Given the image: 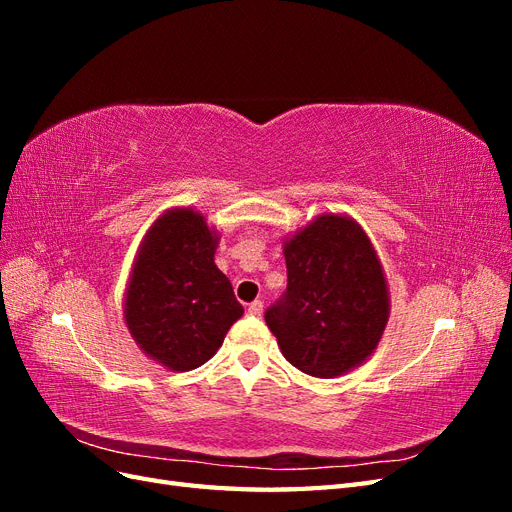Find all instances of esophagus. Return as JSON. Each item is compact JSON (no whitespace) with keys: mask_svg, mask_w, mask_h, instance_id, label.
<instances>
[{"mask_svg":"<svg viewBox=\"0 0 512 512\" xmlns=\"http://www.w3.org/2000/svg\"><path fill=\"white\" fill-rule=\"evenodd\" d=\"M262 301H254V303H250L247 305V314H252V316H260L262 314Z\"/></svg>","mask_w":512,"mask_h":512,"instance_id":"1","label":"esophagus"}]
</instances>
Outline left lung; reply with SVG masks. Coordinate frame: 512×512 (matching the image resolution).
Segmentation results:
<instances>
[{"mask_svg":"<svg viewBox=\"0 0 512 512\" xmlns=\"http://www.w3.org/2000/svg\"><path fill=\"white\" fill-rule=\"evenodd\" d=\"M288 288L267 309L286 361L314 378H337L378 348L391 314L376 247L346 213H322L284 239Z\"/></svg>","mask_w":512,"mask_h":512,"instance_id":"left-lung-1","label":"left lung"}]
</instances>
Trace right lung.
<instances>
[{"instance_id": "1", "label": "right lung", "mask_w": 512, "mask_h": 512, "mask_svg": "<svg viewBox=\"0 0 512 512\" xmlns=\"http://www.w3.org/2000/svg\"><path fill=\"white\" fill-rule=\"evenodd\" d=\"M218 228L192 207L158 215L138 245L123 292V320L151 361L192 371L222 346L243 316L228 277L215 265Z\"/></svg>"}]
</instances>
